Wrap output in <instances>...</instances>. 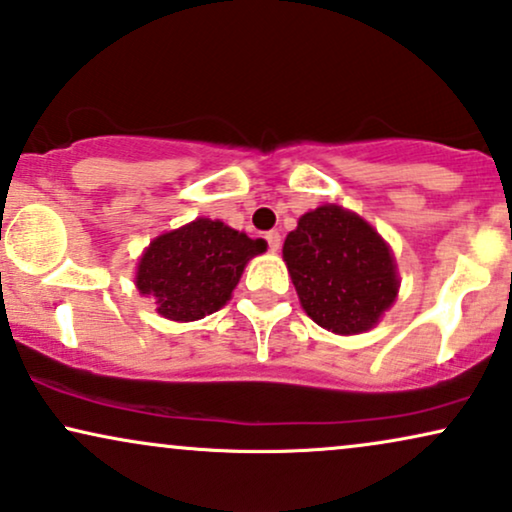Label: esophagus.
<instances>
[{"mask_svg": "<svg viewBox=\"0 0 512 512\" xmlns=\"http://www.w3.org/2000/svg\"><path fill=\"white\" fill-rule=\"evenodd\" d=\"M266 239H268V249L273 251V254H275V251H280V244H282L280 232H277V230H270L268 235H266Z\"/></svg>", "mask_w": 512, "mask_h": 512, "instance_id": "obj_1", "label": "esophagus"}]
</instances>
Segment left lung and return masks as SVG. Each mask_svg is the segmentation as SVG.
<instances>
[{"instance_id":"8db88e82","label":"left lung","mask_w":512,"mask_h":512,"mask_svg":"<svg viewBox=\"0 0 512 512\" xmlns=\"http://www.w3.org/2000/svg\"><path fill=\"white\" fill-rule=\"evenodd\" d=\"M282 258L308 318L342 337L372 330L399 296L391 246L344 206L304 213L285 239Z\"/></svg>"}]
</instances>
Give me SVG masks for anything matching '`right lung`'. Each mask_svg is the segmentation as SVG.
I'll return each instance as SVG.
<instances>
[{"mask_svg":"<svg viewBox=\"0 0 512 512\" xmlns=\"http://www.w3.org/2000/svg\"><path fill=\"white\" fill-rule=\"evenodd\" d=\"M268 249L223 220L197 218L151 239L135 270V287L151 296L156 313L192 323L223 308L246 263Z\"/></svg>","mask_w":512,"mask_h":512,"instance_id":"right-lung-1","label":"right lung"}]
</instances>
